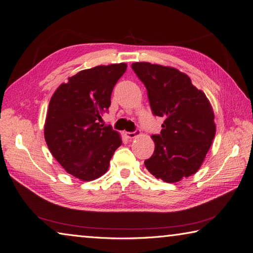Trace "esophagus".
<instances>
[{
	"label": "esophagus",
	"instance_id": "obj_1",
	"mask_svg": "<svg viewBox=\"0 0 253 253\" xmlns=\"http://www.w3.org/2000/svg\"><path fill=\"white\" fill-rule=\"evenodd\" d=\"M139 134H141V131L139 130H136V131H134V132H126V137H128V138H135L136 136H138Z\"/></svg>",
	"mask_w": 253,
	"mask_h": 253
}]
</instances>
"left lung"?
<instances>
[{"instance_id":"8db88e82","label":"left lung","mask_w":253,"mask_h":253,"mask_svg":"<svg viewBox=\"0 0 253 253\" xmlns=\"http://www.w3.org/2000/svg\"><path fill=\"white\" fill-rule=\"evenodd\" d=\"M132 69L147 88L153 114L164 117L155 151L145 167L156 178L176 183L199 170L215 135L214 112L206 94L173 67L133 63Z\"/></svg>"}]
</instances>
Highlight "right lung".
Masks as SVG:
<instances>
[{"mask_svg":"<svg viewBox=\"0 0 253 253\" xmlns=\"http://www.w3.org/2000/svg\"><path fill=\"white\" fill-rule=\"evenodd\" d=\"M126 64L96 66L68 78L49 100L44 137L54 158L71 175L93 181L107 172L120 134L99 125Z\"/></svg>","mask_w":253,"mask_h":253,"instance_id":"right-lung-1","label":"right lung"}]
</instances>
